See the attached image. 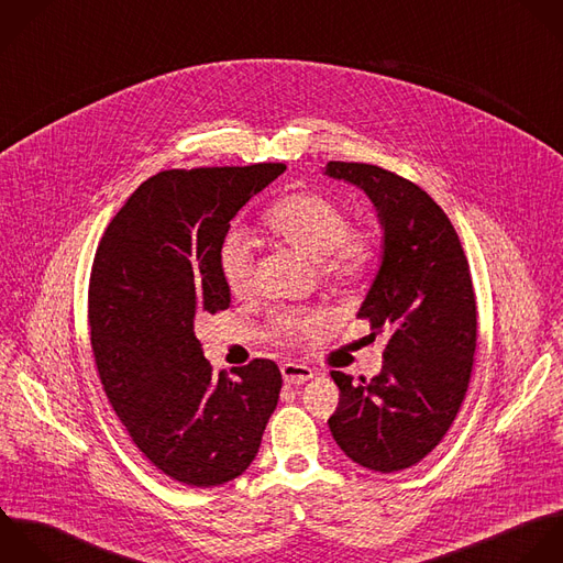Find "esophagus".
<instances>
[{"label": "esophagus", "mask_w": 563, "mask_h": 563, "mask_svg": "<svg viewBox=\"0 0 563 563\" xmlns=\"http://www.w3.org/2000/svg\"><path fill=\"white\" fill-rule=\"evenodd\" d=\"M280 373H283L285 384H289V386L305 384V382H309V379L313 377L311 368H307V366H302V364H294V362L283 364V366H280Z\"/></svg>", "instance_id": "esophagus-1"}]
</instances>
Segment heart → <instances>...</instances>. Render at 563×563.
Segmentation results:
<instances>
[{"label": "heart", "instance_id": "1", "mask_svg": "<svg viewBox=\"0 0 563 563\" xmlns=\"http://www.w3.org/2000/svg\"><path fill=\"white\" fill-rule=\"evenodd\" d=\"M263 228L269 236L316 261L320 278L338 289L366 285L379 269L384 243L373 225H351L342 201L300 190L280 199L265 217ZM219 272L232 296L247 294L252 285V254L239 234L223 239L219 247ZM324 327L322 313L285 316L276 322V335L291 340L316 335Z\"/></svg>", "mask_w": 563, "mask_h": 563}]
</instances>
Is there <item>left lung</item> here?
<instances>
[{
    "mask_svg": "<svg viewBox=\"0 0 563 563\" xmlns=\"http://www.w3.org/2000/svg\"><path fill=\"white\" fill-rule=\"evenodd\" d=\"M324 173L360 186L379 212L382 265L357 318L388 333L377 377L331 371L340 404L329 428L353 463L393 474L443 441L467 395L478 340L470 263L443 208L410 179L360 162Z\"/></svg>",
    "mask_w": 563,
    "mask_h": 563,
    "instance_id": "left-lung-1",
    "label": "left lung"
}]
</instances>
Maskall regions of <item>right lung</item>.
<instances>
[{
  "label": "right lung",
  "instance_id": "add662e5",
  "mask_svg": "<svg viewBox=\"0 0 563 563\" xmlns=\"http://www.w3.org/2000/svg\"><path fill=\"white\" fill-rule=\"evenodd\" d=\"M285 168L162 170L126 199L93 256L87 318L102 390L151 465L188 487L241 476L278 404L272 360L214 375L192 327L230 307L219 247L232 217Z\"/></svg>",
  "mask_w": 563,
  "mask_h": 563
}]
</instances>
